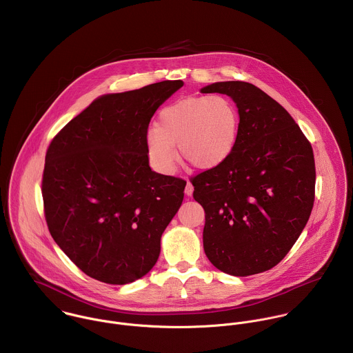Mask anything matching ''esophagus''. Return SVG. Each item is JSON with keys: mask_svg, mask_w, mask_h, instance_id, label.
<instances>
[{"mask_svg": "<svg viewBox=\"0 0 353 353\" xmlns=\"http://www.w3.org/2000/svg\"><path fill=\"white\" fill-rule=\"evenodd\" d=\"M193 190H194V186L188 181V183H186V188H185V193L188 194V196H192L193 194Z\"/></svg>", "mask_w": 353, "mask_h": 353, "instance_id": "34e87169", "label": "esophagus"}]
</instances>
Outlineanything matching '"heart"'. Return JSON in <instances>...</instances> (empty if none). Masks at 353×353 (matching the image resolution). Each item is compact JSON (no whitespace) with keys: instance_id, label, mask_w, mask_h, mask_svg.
<instances>
[{"instance_id":"obj_1","label":"heart","mask_w":353,"mask_h":353,"mask_svg":"<svg viewBox=\"0 0 353 353\" xmlns=\"http://www.w3.org/2000/svg\"><path fill=\"white\" fill-rule=\"evenodd\" d=\"M238 134L239 112L234 101L220 95L189 97L160 111L159 125L147 130V145L153 163L163 172L175 167V144L192 165L212 168L230 157Z\"/></svg>"}]
</instances>
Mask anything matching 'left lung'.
<instances>
[{
    "instance_id": "1",
    "label": "left lung",
    "mask_w": 353,
    "mask_h": 353,
    "mask_svg": "<svg viewBox=\"0 0 353 353\" xmlns=\"http://www.w3.org/2000/svg\"><path fill=\"white\" fill-rule=\"evenodd\" d=\"M201 92L228 95L239 111L230 157L190 178L205 210L203 250L231 276L266 272L292 249L311 214V144L290 112L250 83H214Z\"/></svg>"
}]
</instances>
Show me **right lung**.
<instances>
[{
  "mask_svg": "<svg viewBox=\"0 0 353 353\" xmlns=\"http://www.w3.org/2000/svg\"><path fill=\"white\" fill-rule=\"evenodd\" d=\"M182 85L165 80L104 95L48 148L42 197L51 236L101 283L123 285L147 274L183 201L186 181L152 171L147 145L154 111Z\"/></svg>",
  "mask_w": 353,
  "mask_h": 353,
  "instance_id": "obj_1",
  "label": "right lung"
}]
</instances>
